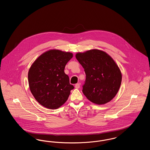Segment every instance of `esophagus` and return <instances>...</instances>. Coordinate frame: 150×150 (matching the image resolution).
<instances>
[{
    "mask_svg": "<svg viewBox=\"0 0 150 150\" xmlns=\"http://www.w3.org/2000/svg\"><path fill=\"white\" fill-rule=\"evenodd\" d=\"M75 87L76 89H79L80 88V84L79 83H77V84H75Z\"/></svg>",
    "mask_w": 150,
    "mask_h": 150,
    "instance_id": "34e87169",
    "label": "esophagus"
}]
</instances>
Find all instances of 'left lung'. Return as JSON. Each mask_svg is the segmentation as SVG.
I'll return each instance as SVG.
<instances>
[{
	"mask_svg": "<svg viewBox=\"0 0 150 150\" xmlns=\"http://www.w3.org/2000/svg\"><path fill=\"white\" fill-rule=\"evenodd\" d=\"M75 56L86 74L83 93L87 99L98 105L112 100L122 82V73L114 60L98 49L78 52Z\"/></svg>",
	"mask_w": 150,
	"mask_h": 150,
	"instance_id": "8db88e82",
	"label": "left lung"
}]
</instances>
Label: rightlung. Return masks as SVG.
I'll return each instance as SVG.
<instances>
[{"label": "right lung", "instance_id": "add662e5", "mask_svg": "<svg viewBox=\"0 0 150 150\" xmlns=\"http://www.w3.org/2000/svg\"><path fill=\"white\" fill-rule=\"evenodd\" d=\"M72 57L70 52L50 50L41 54L30 66L29 87L35 99L44 107L60 108L74 88L64 72L66 64Z\"/></svg>", "mask_w": 150, "mask_h": 150}]
</instances>
